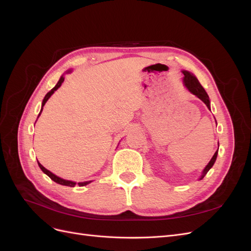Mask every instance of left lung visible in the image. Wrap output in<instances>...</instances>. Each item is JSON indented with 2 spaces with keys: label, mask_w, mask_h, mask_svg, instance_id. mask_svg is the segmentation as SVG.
Returning <instances> with one entry per match:
<instances>
[{
  "label": "left lung",
  "mask_w": 251,
  "mask_h": 251,
  "mask_svg": "<svg viewBox=\"0 0 251 251\" xmlns=\"http://www.w3.org/2000/svg\"><path fill=\"white\" fill-rule=\"evenodd\" d=\"M182 73L184 74V78H183V82L185 83L186 88L191 91V92L196 95L197 97H199L200 100L207 105V108L210 110V104H209V97L206 93V91L204 90V88L201 86V83L199 82V80L197 79V77L195 76V75H193L191 72L188 71H182ZM219 149V148H218ZM217 155H218V151L215 153V155L212 156V158L210 159L209 163L206 165V168L204 169L203 171V174L201 176V179H203V177L205 176V175L207 174V172L212 168V165H214L216 159H217Z\"/></svg>",
  "instance_id": "8db88e82"
}]
</instances>
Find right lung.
I'll use <instances>...</instances> for the list:
<instances>
[{"label": "right lung", "instance_id": "right-lung-1", "mask_svg": "<svg viewBox=\"0 0 251 251\" xmlns=\"http://www.w3.org/2000/svg\"><path fill=\"white\" fill-rule=\"evenodd\" d=\"M64 79H65V78H64V76L60 77V78H59V80H58V82L56 83V86H55L54 88H53L51 91H49V92L46 94V96H45L44 100H43V103H42V110H41V112L43 111V107H44V105H45V103L47 102V100H49L50 96H51L53 93H54V91H56V90H57V89L60 87V85H62L63 81H64ZM41 112H40V114H39V116L41 115ZM37 118H39V117H37ZM37 163H39V166H40V168H41V170H42V171H43L45 174H46L47 176H48L50 179H52L53 181L56 182V183H58V184H62V185H66V186H70V187H74V186H75V184H76V183H75V182H73V181H69V180H64V179H62V178H59V177L55 176L54 174H52L50 171H48L47 169H45L44 166H43V165H42V164H41L39 161H37ZM90 182H91V181L80 182V183H77V184H78L79 186H85V185L89 184Z\"/></svg>", "mask_w": 251, "mask_h": 251}]
</instances>
